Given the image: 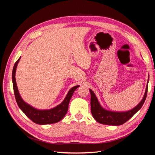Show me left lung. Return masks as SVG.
<instances>
[{"label":"left lung","instance_id":"obj_1","mask_svg":"<svg viewBox=\"0 0 155 155\" xmlns=\"http://www.w3.org/2000/svg\"><path fill=\"white\" fill-rule=\"evenodd\" d=\"M149 80V79H148ZM148 84V82H147ZM91 92V113L97 122L101 124L110 125H120L125 123L130 118H132L134 114L141 109L145 100L146 99L147 94V85L146 87L145 94L143 99L140 102V104L136 106L132 110L126 112H113L105 110L103 108L99 101H98L95 94L89 89Z\"/></svg>","mask_w":155,"mask_h":155}]
</instances>
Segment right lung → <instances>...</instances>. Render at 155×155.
<instances>
[{
    "label": "right lung",
    "mask_w": 155,
    "mask_h": 155,
    "mask_svg": "<svg viewBox=\"0 0 155 155\" xmlns=\"http://www.w3.org/2000/svg\"><path fill=\"white\" fill-rule=\"evenodd\" d=\"M21 58H19L15 62L13 68L12 72V81L14 94L18 106L19 107L21 110L28 117V118L34 123L39 125H46L57 123L61 120L68 111V104L74 92L76 91L79 86L77 85L72 87L68 91L67 96L61 104L55 107L53 109L49 110H38L27 104L21 98L15 81V72L17 67V64Z\"/></svg>",
    "instance_id": "add662e5"
}]
</instances>
